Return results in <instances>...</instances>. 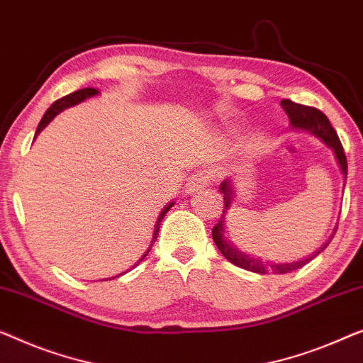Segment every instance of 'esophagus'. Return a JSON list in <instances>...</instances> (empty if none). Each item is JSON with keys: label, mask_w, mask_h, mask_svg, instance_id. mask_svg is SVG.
I'll use <instances>...</instances> for the list:
<instances>
[{"label": "esophagus", "mask_w": 363, "mask_h": 363, "mask_svg": "<svg viewBox=\"0 0 363 363\" xmlns=\"http://www.w3.org/2000/svg\"><path fill=\"white\" fill-rule=\"evenodd\" d=\"M213 177L211 173H209L208 170H201V172H196L194 175L190 177V180H188V191H194L198 190V188H204L208 186L209 183H211Z\"/></svg>", "instance_id": "1"}]
</instances>
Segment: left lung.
Listing matches in <instances>:
<instances>
[{
    "instance_id": "left-lung-1",
    "label": "left lung",
    "mask_w": 363,
    "mask_h": 363,
    "mask_svg": "<svg viewBox=\"0 0 363 363\" xmlns=\"http://www.w3.org/2000/svg\"><path fill=\"white\" fill-rule=\"evenodd\" d=\"M281 108L285 109V113L288 114V118H290V123L293 128L296 129H303V130H308V133H311L316 135L323 140V143L330 147V149L334 150L335 154V159H337V164L340 167V170H342V175L344 178H347V159H345V154H344V147L340 144L339 140V135L335 133L333 125H330L328 116L323 111H319L318 108H313V106H304V104H298V103H293L290 99H283L280 103ZM219 191L224 194V211H223V216L218 220V224L213 228V240L214 244L218 245V249L220 250V254H223L225 259H228L230 264L240 267V269L244 270H249V272H254V273H260V275H267L270 270L273 273H290L296 269H301L303 265H306L308 262H311L314 257L318 254H321V252L325 249V247L329 245L330 240L333 238L329 239L328 244H324L321 247V250H318L316 254L308 257V259H304L301 262H293V264H267V262H262L260 259H255V257H250L247 255L245 252H240L239 249H235L233 244L228 242V239L224 238V233H225V228H224V214L228 213L229 209V204L233 201V188L229 185V180H224L220 183L219 186Z\"/></svg>"
}]
</instances>
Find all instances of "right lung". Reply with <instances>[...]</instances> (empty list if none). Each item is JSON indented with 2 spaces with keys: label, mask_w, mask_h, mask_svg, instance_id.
<instances>
[{
  "label": "right lung",
  "mask_w": 363,
  "mask_h": 363,
  "mask_svg": "<svg viewBox=\"0 0 363 363\" xmlns=\"http://www.w3.org/2000/svg\"><path fill=\"white\" fill-rule=\"evenodd\" d=\"M94 94H98V90L96 88H83V90H78V91H73V93H70V94H67V96H64V98H60V99H57V101L52 104V106L47 109L45 111V114L44 116H42V119H40V123H39V125H38V130H35V135H38L42 129L45 128L47 124L50 123L52 119H54L57 114H59L60 111H64L65 108H70V106H75V104H78V103H82L83 99H86V98H90V96H94ZM173 204L175 203H170L169 206H167L164 211L160 213V216H159V219H157V224H155V229H154V239H152V244L155 242V239H157V235H159V229H160V223H162V219L165 218V214L169 213V209L173 206ZM152 247V245H150ZM150 250V249H149ZM149 250L145 252V254L143 255V259L140 260H144L145 259V255L149 254ZM139 260V262H140Z\"/></svg>",
  "instance_id": "1"
}]
</instances>
